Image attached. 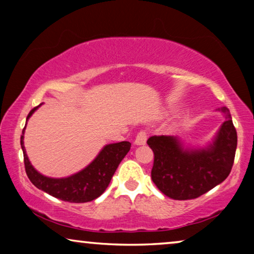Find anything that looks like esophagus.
<instances>
[{
	"instance_id": "obj_1",
	"label": "esophagus",
	"mask_w": 254,
	"mask_h": 254,
	"mask_svg": "<svg viewBox=\"0 0 254 254\" xmlns=\"http://www.w3.org/2000/svg\"><path fill=\"white\" fill-rule=\"evenodd\" d=\"M145 142H147V131L140 130L137 133L136 137H135L134 143L136 145H142V144H145Z\"/></svg>"
}]
</instances>
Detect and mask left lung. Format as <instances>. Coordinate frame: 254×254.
I'll return each instance as SVG.
<instances>
[{
    "label": "left lung",
    "mask_w": 254,
    "mask_h": 254,
    "mask_svg": "<svg viewBox=\"0 0 254 254\" xmlns=\"http://www.w3.org/2000/svg\"><path fill=\"white\" fill-rule=\"evenodd\" d=\"M227 120L214 142L204 149H184L175 136L155 135L147 143L154 151L151 179L157 189L175 200L195 199L227 179L235 161L237 131L227 107Z\"/></svg>",
    "instance_id": "obj_1"
}]
</instances>
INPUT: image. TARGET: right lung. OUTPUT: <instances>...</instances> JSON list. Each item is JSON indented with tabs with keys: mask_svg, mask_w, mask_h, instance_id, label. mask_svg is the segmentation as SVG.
Returning <instances> with one entry per match:
<instances>
[{
	"mask_svg": "<svg viewBox=\"0 0 254 254\" xmlns=\"http://www.w3.org/2000/svg\"><path fill=\"white\" fill-rule=\"evenodd\" d=\"M37 109L38 106L30 111L27 119L32 116ZM24 131H25V127H24L23 134L20 136V145H22L24 155L25 171L31 183L37 189L62 201H67V202H89V201L95 200L102 195L109 186L120 162L123 161L131 147L128 141L107 144L103 148L98 156L82 171L67 177V178H50V177L41 175L31 165L29 158H27L25 147H24Z\"/></svg>",
	"mask_w": 254,
	"mask_h": 254,
	"instance_id": "add662e5",
	"label": "right lung"
}]
</instances>
